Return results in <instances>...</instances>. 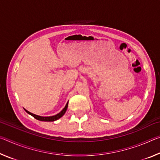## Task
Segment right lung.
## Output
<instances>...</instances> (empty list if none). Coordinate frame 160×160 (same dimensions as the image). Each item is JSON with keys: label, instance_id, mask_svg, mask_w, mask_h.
<instances>
[{"label": "right lung", "instance_id": "obj_1", "mask_svg": "<svg viewBox=\"0 0 160 160\" xmlns=\"http://www.w3.org/2000/svg\"><path fill=\"white\" fill-rule=\"evenodd\" d=\"M68 102H67V104L66 105V107L63 108V109L61 111L60 113H58V114H56L55 116H38L36 114H34V113H32L31 112H28V110H26L25 109H24L25 110V112L29 113V114H30L31 116H33L34 118L37 119V120H39V121H56L58 120V118H60L61 117H62L64 115V113H66V110L68 109Z\"/></svg>", "mask_w": 160, "mask_h": 160}]
</instances>
